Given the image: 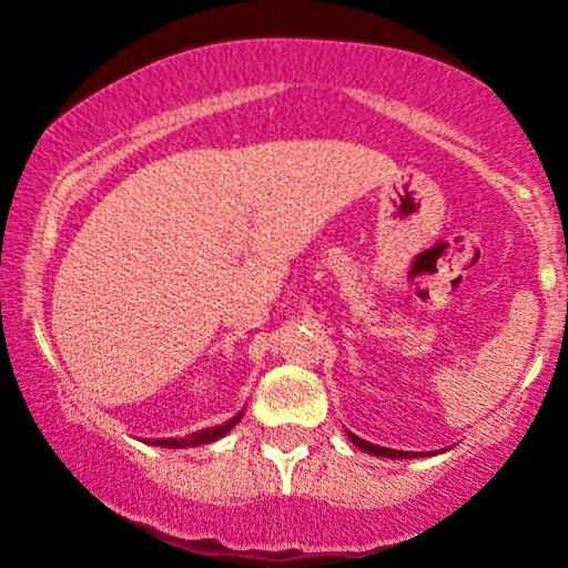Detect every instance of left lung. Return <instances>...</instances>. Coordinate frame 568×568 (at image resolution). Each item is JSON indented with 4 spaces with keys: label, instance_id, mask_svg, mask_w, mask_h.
I'll return each instance as SVG.
<instances>
[{
    "label": "left lung",
    "instance_id": "left-lung-1",
    "mask_svg": "<svg viewBox=\"0 0 568 568\" xmlns=\"http://www.w3.org/2000/svg\"><path fill=\"white\" fill-rule=\"evenodd\" d=\"M348 439H352L354 445L359 447V449H364V453H372V455H377V457H418L416 453H398V449L377 447V445H372V442L359 439V437H356V434H352V432H348ZM429 455H432V453H429Z\"/></svg>",
    "mask_w": 568,
    "mask_h": 568
}]
</instances>
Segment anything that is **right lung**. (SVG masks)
<instances>
[{"instance_id":"right-lung-1","label":"right lung","mask_w":568,"mask_h":568,"mask_svg":"<svg viewBox=\"0 0 568 568\" xmlns=\"http://www.w3.org/2000/svg\"><path fill=\"white\" fill-rule=\"evenodd\" d=\"M240 416H243V414H240ZM240 416L230 418V422L222 424V426H212V429L189 434V437H185V439H154L152 445H160V447H199V445H209V442L224 437V434H227L232 426L240 422Z\"/></svg>"}]
</instances>
